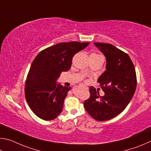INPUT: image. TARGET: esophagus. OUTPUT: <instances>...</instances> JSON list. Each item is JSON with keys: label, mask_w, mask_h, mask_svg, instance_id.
Masks as SVG:
<instances>
[{"label": "esophagus", "mask_w": 151, "mask_h": 151, "mask_svg": "<svg viewBox=\"0 0 151 151\" xmlns=\"http://www.w3.org/2000/svg\"><path fill=\"white\" fill-rule=\"evenodd\" d=\"M82 86L83 88H85V89H88V86H85V85H82V86Z\"/></svg>", "instance_id": "esophagus-1"}]
</instances>
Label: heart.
Here are the masks:
<instances>
[{
  "label": "heart",
  "instance_id": "heart-1",
  "mask_svg": "<svg viewBox=\"0 0 151 151\" xmlns=\"http://www.w3.org/2000/svg\"><path fill=\"white\" fill-rule=\"evenodd\" d=\"M95 54V55H99L96 54ZM89 73V71L88 70H87V71H86V73Z\"/></svg>",
  "mask_w": 151,
  "mask_h": 151
}]
</instances>
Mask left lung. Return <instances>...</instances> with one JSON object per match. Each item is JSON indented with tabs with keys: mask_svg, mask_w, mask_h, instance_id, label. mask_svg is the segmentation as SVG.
<instances>
[{
	"mask_svg": "<svg viewBox=\"0 0 151 151\" xmlns=\"http://www.w3.org/2000/svg\"><path fill=\"white\" fill-rule=\"evenodd\" d=\"M94 44L106 58V70L97 80L105 95L100 96L96 88L90 87V97L83 104L92 117L103 121L117 116L127 106L136 90L137 76L127 54L110 44Z\"/></svg>",
	"mask_w": 151,
	"mask_h": 151,
	"instance_id": "left-lung-1",
	"label": "left lung"
}]
</instances>
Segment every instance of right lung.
Listing matches in <instances>:
<instances>
[{
    "label": "right lung",
    "mask_w": 151,
    "mask_h": 151,
    "mask_svg": "<svg viewBox=\"0 0 151 151\" xmlns=\"http://www.w3.org/2000/svg\"><path fill=\"white\" fill-rule=\"evenodd\" d=\"M89 42H62L47 47L34 58L26 80L25 97L36 116L45 121L54 119L62 111L63 101L71 88L57 83L62 71L71 65L73 55Z\"/></svg>",
    "instance_id": "right-lung-1"
}]
</instances>
